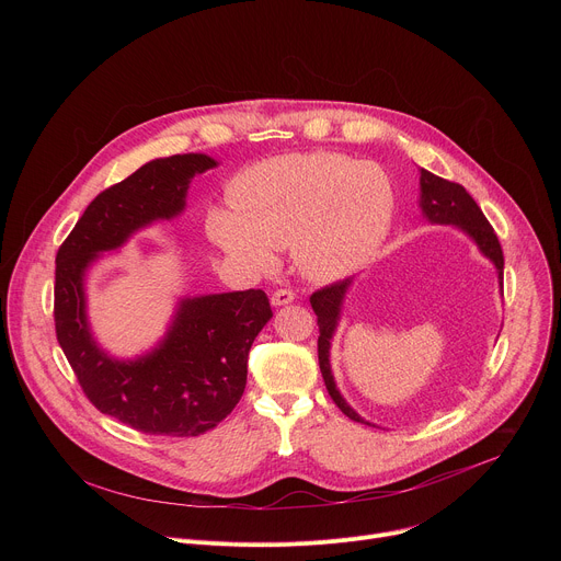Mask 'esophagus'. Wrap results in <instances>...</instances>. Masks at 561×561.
Listing matches in <instances>:
<instances>
[{"instance_id": "34e87169", "label": "esophagus", "mask_w": 561, "mask_h": 561, "mask_svg": "<svg viewBox=\"0 0 561 561\" xmlns=\"http://www.w3.org/2000/svg\"><path fill=\"white\" fill-rule=\"evenodd\" d=\"M295 299V293L290 290V288H277L275 293H273V297H271V304L273 306H286V304H290Z\"/></svg>"}]
</instances>
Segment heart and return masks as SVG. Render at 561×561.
I'll list each match as a JSON object with an SVG mask.
<instances>
[{
	"label": "heart",
	"mask_w": 561,
	"mask_h": 561,
	"mask_svg": "<svg viewBox=\"0 0 561 561\" xmlns=\"http://www.w3.org/2000/svg\"><path fill=\"white\" fill-rule=\"evenodd\" d=\"M228 197L232 208H213L206 230L232 262L264 273L293 244L299 271L322 282L368 264L394 217L388 175L337 152L264 159L234 175Z\"/></svg>",
	"instance_id": "heart-1"
}]
</instances>
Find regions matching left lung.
Listing matches in <instances>:
<instances>
[{
    "label": "left lung",
    "instance_id": "1",
    "mask_svg": "<svg viewBox=\"0 0 561 561\" xmlns=\"http://www.w3.org/2000/svg\"><path fill=\"white\" fill-rule=\"evenodd\" d=\"M422 210L424 215L435 221V224H453L459 226L463 232H468L479 251H482L495 266L500 273V284L504 286V253H502V244L500 239L491 226V221L484 217L482 208L477 206V202L466 193V188L461 184L448 182L444 178H437L428 171L422 169ZM351 286V279H342L335 282L331 286L319 288L310 295V306L317 314V327H319V340H317V357H319V370H322L327 390L331 394L333 402L337 404V409L351 417L353 422H362L366 426H373L368 422H364L348 404L346 399L340 394V390L335 388V379L331 373V362H329V351H331V340L337 327L340 319V308H342V299L346 295Z\"/></svg>",
    "mask_w": 561,
    "mask_h": 561
}]
</instances>
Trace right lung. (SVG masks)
<instances>
[{
    "instance_id": "add662e5",
    "label": "right lung",
    "mask_w": 561,
    "mask_h": 561,
    "mask_svg": "<svg viewBox=\"0 0 561 561\" xmlns=\"http://www.w3.org/2000/svg\"><path fill=\"white\" fill-rule=\"evenodd\" d=\"M213 167L195 152L152 159L89 204L55 257V333L79 386L100 413L146 435L195 437L230 415L247 388L249 351L273 317L268 297L251 288L184 299L162 344L117 362L89 333L84 273L135 230L175 217L191 180Z\"/></svg>"
}]
</instances>
